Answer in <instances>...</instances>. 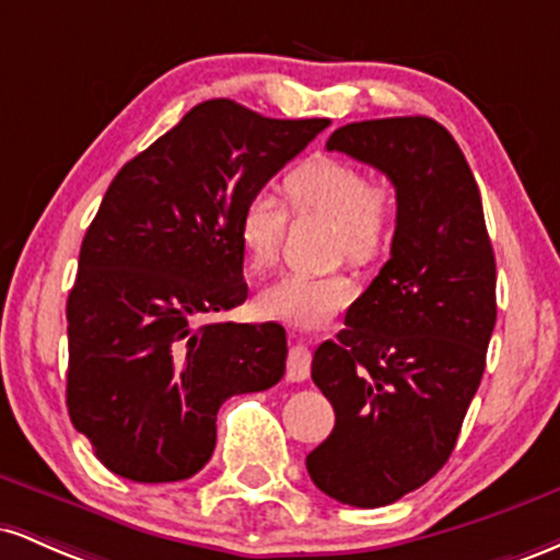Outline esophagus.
Listing matches in <instances>:
<instances>
[{
  "instance_id": "34e87169",
  "label": "esophagus",
  "mask_w": 560,
  "mask_h": 560,
  "mask_svg": "<svg viewBox=\"0 0 560 560\" xmlns=\"http://www.w3.org/2000/svg\"><path fill=\"white\" fill-rule=\"evenodd\" d=\"M311 350L305 345H294L287 355V378L289 382H305L311 376Z\"/></svg>"
}]
</instances>
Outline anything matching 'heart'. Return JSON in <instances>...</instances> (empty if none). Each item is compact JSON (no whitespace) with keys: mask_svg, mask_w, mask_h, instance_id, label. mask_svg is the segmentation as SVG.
<instances>
[{"mask_svg":"<svg viewBox=\"0 0 560 560\" xmlns=\"http://www.w3.org/2000/svg\"><path fill=\"white\" fill-rule=\"evenodd\" d=\"M284 191L298 210H320L337 221V255L369 262L382 253L395 215V195L389 186L371 182L363 168L334 158L307 160L289 173ZM284 229L287 210L271 191H255L244 202L236 234L255 271L276 260ZM352 298L355 284L345 273L287 271L260 289L258 311L294 326H320L350 305Z\"/></svg>","mask_w":560,"mask_h":560,"instance_id":"obj_1","label":"heart"}]
</instances>
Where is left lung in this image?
I'll return each instance as SVG.
<instances>
[{
	"instance_id": "left-lung-1",
	"label": "left lung",
	"mask_w": 560,
	"mask_h": 560,
	"mask_svg": "<svg viewBox=\"0 0 560 560\" xmlns=\"http://www.w3.org/2000/svg\"><path fill=\"white\" fill-rule=\"evenodd\" d=\"M326 150L389 178L397 223L389 260L313 355L337 421L305 466L329 498L378 508L427 485L453 453L498 318L494 253L474 173L436 120L347 124Z\"/></svg>"
}]
</instances>
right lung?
<instances>
[{"instance_id":"1","label":"right lung","mask_w":560,"mask_h":560,"mask_svg":"<svg viewBox=\"0 0 560 560\" xmlns=\"http://www.w3.org/2000/svg\"><path fill=\"white\" fill-rule=\"evenodd\" d=\"M208 100L128 160L68 294V413L113 474L182 481L210 460L231 395L284 376L279 324L208 320L247 300L236 221L324 128Z\"/></svg>"}]
</instances>
